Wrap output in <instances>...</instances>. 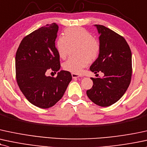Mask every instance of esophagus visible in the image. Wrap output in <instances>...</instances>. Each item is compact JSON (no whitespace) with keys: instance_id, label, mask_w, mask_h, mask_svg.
Segmentation results:
<instances>
[{"instance_id":"esophagus-1","label":"esophagus","mask_w":147,"mask_h":147,"mask_svg":"<svg viewBox=\"0 0 147 147\" xmlns=\"http://www.w3.org/2000/svg\"><path fill=\"white\" fill-rule=\"evenodd\" d=\"M72 77L73 79H80L81 78V76L78 75V74H76V73H72Z\"/></svg>"}]
</instances>
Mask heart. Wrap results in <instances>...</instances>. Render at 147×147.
Returning a JSON list of instances; mask_svg holds the SVG:
<instances>
[{
  "label": "heart",
  "mask_w": 147,
  "mask_h": 147,
  "mask_svg": "<svg viewBox=\"0 0 147 147\" xmlns=\"http://www.w3.org/2000/svg\"><path fill=\"white\" fill-rule=\"evenodd\" d=\"M79 44L77 57H70L63 63V69L72 73H80L81 70L98 57L100 51L99 42L93 38L90 33L84 28L72 27L65 30L63 36L58 38L56 48L60 57L64 59L68 54L69 45Z\"/></svg>",
  "instance_id": "heart-1"
}]
</instances>
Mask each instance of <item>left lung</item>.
<instances>
[{"label":"left lung","instance_id":"left-lung-1","mask_svg":"<svg viewBox=\"0 0 147 147\" xmlns=\"http://www.w3.org/2000/svg\"><path fill=\"white\" fill-rule=\"evenodd\" d=\"M100 34V51L90 70L102 78H91L92 88L86 92L93 102L108 107L117 102L127 91L131 79V52L125 39L109 28L94 24Z\"/></svg>","mask_w":147,"mask_h":147}]
</instances>
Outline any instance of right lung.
Segmentation results:
<instances>
[{
	"mask_svg": "<svg viewBox=\"0 0 147 147\" xmlns=\"http://www.w3.org/2000/svg\"><path fill=\"white\" fill-rule=\"evenodd\" d=\"M58 29L52 23L35 30L22 39L16 54L18 85L26 99L40 108L55 105L72 80L66 70H60L56 77L46 75L49 69L57 72L61 66L55 42Z\"/></svg>",
	"mask_w": 147,
	"mask_h": 147,
	"instance_id": "1",
	"label": "right lung"
}]
</instances>
